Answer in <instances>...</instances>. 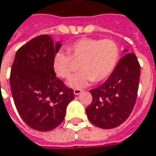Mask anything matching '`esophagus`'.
<instances>
[{"label":"esophagus","instance_id":"34e87169","mask_svg":"<svg viewBox=\"0 0 156 156\" xmlns=\"http://www.w3.org/2000/svg\"><path fill=\"white\" fill-rule=\"evenodd\" d=\"M73 92L75 96H78V95H79V94L82 92V90H79V89H75V90H73Z\"/></svg>","mask_w":156,"mask_h":156}]
</instances>
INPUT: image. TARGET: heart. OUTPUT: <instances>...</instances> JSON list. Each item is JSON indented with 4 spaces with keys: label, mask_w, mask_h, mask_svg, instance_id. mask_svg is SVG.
I'll use <instances>...</instances> for the list:
<instances>
[{
    "label": "heart",
    "mask_w": 156,
    "mask_h": 156,
    "mask_svg": "<svg viewBox=\"0 0 156 156\" xmlns=\"http://www.w3.org/2000/svg\"><path fill=\"white\" fill-rule=\"evenodd\" d=\"M66 51L56 53L53 68L60 78L68 79L73 74L76 63H80L81 71L68 81V85L76 89L107 79L114 73L120 57L119 47L112 39L80 38L68 44Z\"/></svg>",
    "instance_id": "obj_1"
}]
</instances>
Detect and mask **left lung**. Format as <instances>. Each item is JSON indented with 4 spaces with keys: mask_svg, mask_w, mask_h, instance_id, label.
I'll return each mask as SVG.
<instances>
[{
    "mask_svg": "<svg viewBox=\"0 0 156 156\" xmlns=\"http://www.w3.org/2000/svg\"><path fill=\"white\" fill-rule=\"evenodd\" d=\"M139 79L140 64L136 56L126 54L107 81L90 90L93 97L86 108L90 121L102 129H112L125 122L136 103Z\"/></svg>",
    "mask_w": 156,
    "mask_h": 156,
    "instance_id": "8db88e82",
    "label": "left lung"
}]
</instances>
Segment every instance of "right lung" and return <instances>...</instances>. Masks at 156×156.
<instances>
[{"label": "right lung", "mask_w": 156, "mask_h": 156, "mask_svg": "<svg viewBox=\"0 0 156 156\" xmlns=\"http://www.w3.org/2000/svg\"><path fill=\"white\" fill-rule=\"evenodd\" d=\"M61 47L41 35L18 49L10 73V86L22 119L36 131L54 130L63 121L74 99L73 89L57 78L53 60Z\"/></svg>", "instance_id": "add662e5"}]
</instances>
